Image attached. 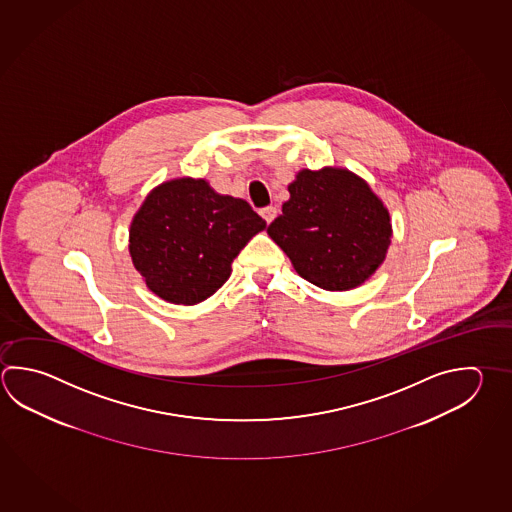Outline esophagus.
<instances>
[{
    "label": "esophagus",
    "instance_id": "obj_1",
    "mask_svg": "<svg viewBox=\"0 0 512 512\" xmlns=\"http://www.w3.org/2000/svg\"><path fill=\"white\" fill-rule=\"evenodd\" d=\"M262 219L270 224L273 219H275V215H277V210L273 208V206H266V208H262L261 210Z\"/></svg>",
    "mask_w": 512,
    "mask_h": 512
}]
</instances>
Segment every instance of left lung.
<instances>
[{
	"instance_id": "obj_1",
	"label": "left lung",
	"mask_w": 512,
	"mask_h": 512,
	"mask_svg": "<svg viewBox=\"0 0 512 512\" xmlns=\"http://www.w3.org/2000/svg\"><path fill=\"white\" fill-rule=\"evenodd\" d=\"M290 201L268 235L302 279L322 290L348 291L366 282L386 259L391 219L358 175L326 166L302 170L288 186Z\"/></svg>"
}]
</instances>
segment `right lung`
<instances>
[{"label":"right lung","instance_id":"1","mask_svg":"<svg viewBox=\"0 0 512 512\" xmlns=\"http://www.w3.org/2000/svg\"><path fill=\"white\" fill-rule=\"evenodd\" d=\"M264 228L244 199L181 177L148 193L130 224L128 250L157 297L193 306L230 279L233 259Z\"/></svg>","mask_w":512,"mask_h":512}]
</instances>
